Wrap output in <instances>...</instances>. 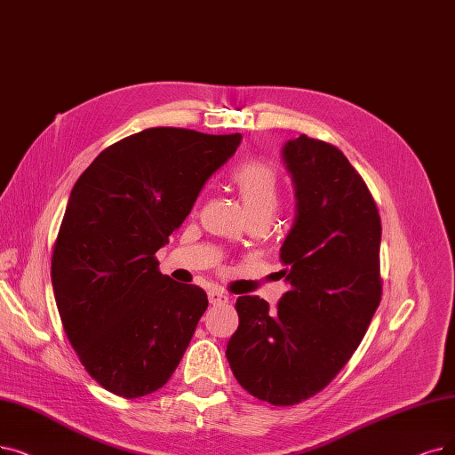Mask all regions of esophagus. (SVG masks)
<instances>
[{"instance_id":"esophagus-1","label":"esophagus","mask_w":455,"mask_h":455,"mask_svg":"<svg viewBox=\"0 0 455 455\" xmlns=\"http://www.w3.org/2000/svg\"><path fill=\"white\" fill-rule=\"evenodd\" d=\"M207 295H209V302H211V304H224V302L229 300V297L224 293V291L218 289V287L209 289Z\"/></svg>"}]
</instances>
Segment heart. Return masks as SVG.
Here are the masks:
<instances>
[{
	"label": "heart",
	"instance_id": "heart-1",
	"mask_svg": "<svg viewBox=\"0 0 455 455\" xmlns=\"http://www.w3.org/2000/svg\"><path fill=\"white\" fill-rule=\"evenodd\" d=\"M231 183L237 188L248 218L263 216L272 220L282 202L278 172L265 162H243L231 173Z\"/></svg>",
	"mask_w": 455,
	"mask_h": 455
}]
</instances>
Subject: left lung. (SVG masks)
Wrapping results in <instances>:
<instances>
[{
    "label": "left lung",
    "instance_id": "8db88e82",
    "mask_svg": "<svg viewBox=\"0 0 455 455\" xmlns=\"http://www.w3.org/2000/svg\"><path fill=\"white\" fill-rule=\"evenodd\" d=\"M297 212L280 248L291 289L270 310L239 297L228 362L239 385L270 405L321 392L347 364L383 295L380 216L364 179L334 145L300 134L283 145Z\"/></svg>",
    "mask_w": 455,
    "mask_h": 455
}]
</instances>
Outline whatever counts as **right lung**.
<instances>
[{
  "instance_id": "1",
  "label": "right lung",
  "mask_w": 455,
  "mask_h": 455,
  "mask_svg": "<svg viewBox=\"0 0 455 455\" xmlns=\"http://www.w3.org/2000/svg\"><path fill=\"white\" fill-rule=\"evenodd\" d=\"M243 136L145 129L80 175L53 244L52 285L87 373L134 399L168 383L207 310V293L158 270L155 253L190 214Z\"/></svg>"
}]
</instances>
